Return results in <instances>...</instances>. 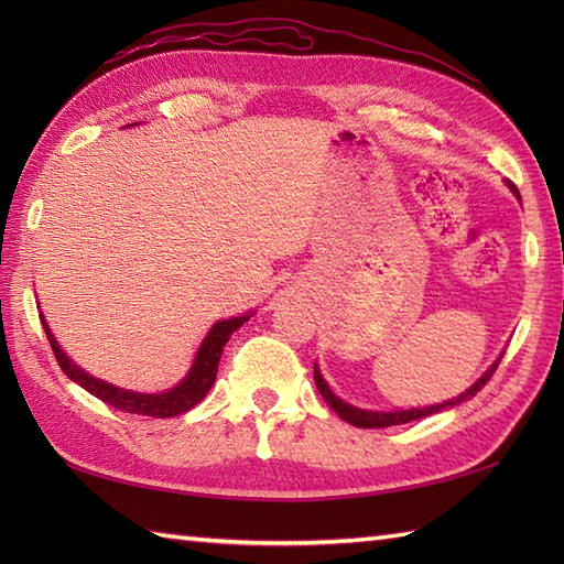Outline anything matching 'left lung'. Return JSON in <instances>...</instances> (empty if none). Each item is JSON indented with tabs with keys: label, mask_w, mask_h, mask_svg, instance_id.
<instances>
[{
	"label": "left lung",
	"mask_w": 564,
	"mask_h": 564,
	"mask_svg": "<svg viewBox=\"0 0 564 564\" xmlns=\"http://www.w3.org/2000/svg\"><path fill=\"white\" fill-rule=\"evenodd\" d=\"M513 191H517V188H513ZM517 194H519V191H517ZM499 361H501V358H497V364H495L492 368H489L487 373H485L480 380H477L470 390H465V392L458 394V398H455V400L443 402V404H434V406H422V410H402V412H368V410H358V406H351V404L341 402V400L337 398V394H334V392L327 388V382H325V378L319 376L317 368H315V382H317V390H319L322 398L327 400V404L344 419V422H349V424H354V426H361V429H382V426H394V424L414 422V419L436 414V412L448 410V406H455V404H460V402H465V400H473L475 394L487 386L489 378L495 376V370H497Z\"/></svg>",
	"instance_id": "1"
}]
</instances>
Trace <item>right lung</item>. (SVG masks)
I'll use <instances>...</instances> for the list:
<instances>
[{
    "instance_id": "obj_1",
    "label": "right lung",
    "mask_w": 564,
    "mask_h": 564,
    "mask_svg": "<svg viewBox=\"0 0 564 564\" xmlns=\"http://www.w3.org/2000/svg\"><path fill=\"white\" fill-rule=\"evenodd\" d=\"M247 319H249V315L223 319V322H218V325H213V329L208 332V337L203 339V344H200V349L196 354V361H194V366H191L188 376L182 382H178L176 388H172L170 392H160V394L130 392V390L111 386V382H104L99 378H91L89 373H84V370L72 364L69 358L65 356V351L59 349L55 337L51 334V327H47V322L43 319V315H41V325L45 329L47 341H51V349L55 354L57 366L63 368V373L69 380H75L79 388L91 392L94 398H99L101 402L111 404L121 412L166 419V416H176V414L188 412L191 406H196L203 398H206L208 390L213 388L215 376H218L223 346L227 344V339L232 337V332L242 327Z\"/></svg>"
}]
</instances>
